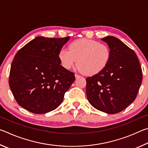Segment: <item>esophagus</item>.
Listing matches in <instances>:
<instances>
[{"instance_id":"esophagus-1","label":"esophagus","mask_w":148,"mask_h":148,"mask_svg":"<svg viewBox=\"0 0 148 148\" xmlns=\"http://www.w3.org/2000/svg\"><path fill=\"white\" fill-rule=\"evenodd\" d=\"M75 77H76V78H78V77H80V76L79 75H78V74H75Z\"/></svg>"}]
</instances>
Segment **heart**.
Returning <instances> with one entry per match:
<instances>
[{
  "label": "heart",
  "instance_id": "1",
  "mask_svg": "<svg viewBox=\"0 0 148 148\" xmlns=\"http://www.w3.org/2000/svg\"><path fill=\"white\" fill-rule=\"evenodd\" d=\"M69 49L62 47L58 58L61 66L66 70L76 64L80 72L94 75L106 68L111 59V50L106 44L86 38L79 39L70 44Z\"/></svg>",
  "mask_w": 148,
  "mask_h": 148
}]
</instances>
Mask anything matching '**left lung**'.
<instances>
[{
  "mask_svg": "<svg viewBox=\"0 0 148 148\" xmlns=\"http://www.w3.org/2000/svg\"><path fill=\"white\" fill-rule=\"evenodd\" d=\"M111 50V59L103 71L86 78V95L95 108L114 114L133 102L142 84V71L132 49L118 38L101 39Z\"/></svg>",
  "mask_w": 148,
  "mask_h": 148,
  "instance_id": "1",
  "label": "left lung"
}]
</instances>
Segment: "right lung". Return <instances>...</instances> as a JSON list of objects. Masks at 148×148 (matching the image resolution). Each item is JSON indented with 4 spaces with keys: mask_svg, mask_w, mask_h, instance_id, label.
<instances>
[{
    "mask_svg": "<svg viewBox=\"0 0 148 148\" xmlns=\"http://www.w3.org/2000/svg\"><path fill=\"white\" fill-rule=\"evenodd\" d=\"M71 37L38 36L15 56L9 85L19 106L34 114H46L62 103L75 80L74 74L62 67L59 50Z\"/></svg>",
    "mask_w": 148,
    "mask_h": 148,
    "instance_id": "add662e5",
    "label": "right lung"
}]
</instances>
